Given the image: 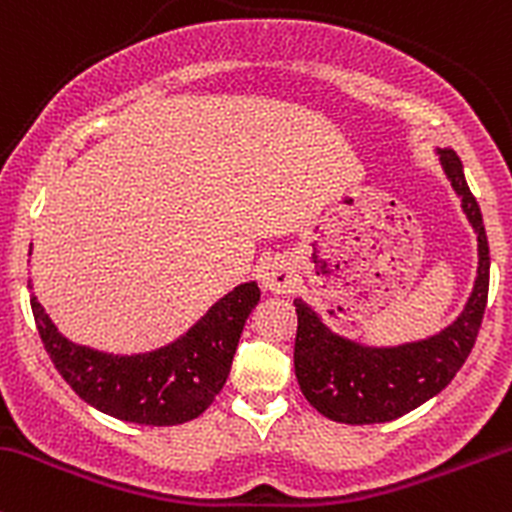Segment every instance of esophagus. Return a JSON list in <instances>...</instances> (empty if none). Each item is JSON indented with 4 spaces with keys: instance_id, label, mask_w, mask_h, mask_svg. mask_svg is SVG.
Returning <instances> with one entry per match:
<instances>
[{
    "instance_id": "34e87169",
    "label": "esophagus",
    "mask_w": 512,
    "mask_h": 512,
    "mask_svg": "<svg viewBox=\"0 0 512 512\" xmlns=\"http://www.w3.org/2000/svg\"><path fill=\"white\" fill-rule=\"evenodd\" d=\"M261 283L263 288L271 293H291L295 283H298V278H295L291 263H288L283 256H276L271 258V261L263 263Z\"/></svg>"
}]
</instances>
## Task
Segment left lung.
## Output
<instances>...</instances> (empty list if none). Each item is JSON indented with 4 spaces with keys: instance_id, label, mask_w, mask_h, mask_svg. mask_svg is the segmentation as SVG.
<instances>
[{
    "instance_id": "1",
    "label": "left lung",
    "mask_w": 512,
    "mask_h": 512,
    "mask_svg": "<svg viewBox=\"0 0 512 512\" xmlns=\"http://www.w3.org/2000/svg\"><path fill=\"white\" fill-rule=\"evenodd\" d=\"M441 165L478 234V276L466 308L449 328L426 340L397 347H367L325 328L308 303L293 300L298 313L295 377L300 392L320 414L342 424H382L429 402L456 377L476 345L486 313L491 254L481 207L468 189L453 150H439Z\"/></svg>"
}]
</instances>
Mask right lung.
Wrapping results in <instances>:
<instances>
[{"instance_id": "obj_1", "label": "right lung", "mask_w": 512, "mask_h": 512, "mask_svg": "<svg viewBox=\"0 0 512 512\" xmlns=\"http://www.w3.org/2000/svg\"><path fill=\"white\" fill-rule=\"evenodd\" d=\"M258 298L254 281L241 283L182 337L142 355H108L66 340L36 295L31 310L51 362L83 402L120 421L175 426L197 419L221 392Z\"/></svg>"}]
</instances>
